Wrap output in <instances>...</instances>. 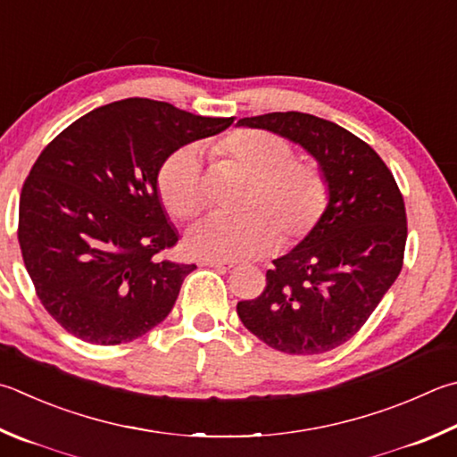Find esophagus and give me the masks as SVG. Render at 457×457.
<instances>
[{"instance_id":"1","label":"esophagus","mask_w":457,"mask_h":457,"mask_svg":"<svg viewBox=\"0 0 457 457\" xmlns=\"http://www.w3.org/2000/svg\"><path fill=\"white\" fill-rule=\"evenodd\" d=\"M200 265H205V268H215V270H231L234 263L231 262H221V260H202Z\"/></svg>"}]
</instances>
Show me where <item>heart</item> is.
Listing matches in <instances>:
<instances>
[{
  "label": "heart",
  "mask_w": 457,
  "mask_h": 457,
  "mask_svg": "<svg viewBox=\"0 0 457 457\" xmlns=\"http://www.w3.org/2000/svg\"><path fill=\"white\" fill-rule=\"evenodd\" d=\"M213 152L250 176L237 218H210L186 237L189 253L207 260H244L300 244L328 210L329 186L318 163L295 160L289 142L262 129H237ZM157 194L178 220H194L205 205L202 165L192 145L173 152L157 171Z\"/></svg>",
  "instance_id": "b5f03b06"
}]
</instances>
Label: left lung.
Returning <instances> with one entry per match:
<instances>
[{
    "mask_svg": "<svg viewBox=\"0 0 457 457\" xmlns=\"http://www.w3.org/2000/svg\"><path fill=\"white\" fill-rule=\"evenodd\" d=\"M300 144L329 186L312 234L273 260L263 292L237 303L244 326L284 353L334 350L358 334L400 276L408 220L392 171L373 149L334 121L300 112L244 118Z\"/></svg>",
    "mask_w": 457,
    "mask_h": 457,
    "instance_id": "left-lung-1",
    "label": "left lung"
}]
</instances>
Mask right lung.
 I'll return each mask as SVG.
<instances>
[{"label":"right lung","instance_id":"add662e5","mask_svg":"<svg viewBox=\"0 0 457 457\" xmlns=\"http://www.w3.org/2000/svg\"><path fill=\"white\" fill-rule=\"evenodd\" d=\"M231 123L129 97L86 113L39 154L21 187L18 239L39 302L68 334L118 345L168 318L195 265L162 257L178 234L157 171Z\"/></svg>","mask_w":457,"mask_h":457}]
</instances>
